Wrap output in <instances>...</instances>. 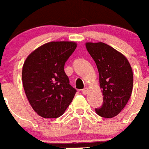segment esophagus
I'll use <instances>...</instances> for the list:
<instances>
[{"label": "esophagus", "mask_w": 149, "mask_h": 149, "mask_svg": "<svg viewBox=\"0 0 149 149\" xmlns=\"http://www.w3.org/2000/svg\"><path fill=\"white\" fill-rule=\"evenodd\" d=\"M88 91H89V89L88 88H84V90H82V93H83V94H84V95L87 94Z\"/></svg>", "instance_id": "esophagus-1"}]
</instances>
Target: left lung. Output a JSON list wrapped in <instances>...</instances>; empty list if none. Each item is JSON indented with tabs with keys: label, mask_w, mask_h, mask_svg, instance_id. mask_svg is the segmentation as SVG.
I'll return each mask as SVG.
<instances>
[{
	"label": "left lung",
	"mask_w": 149,
	"mask_h": 149,
	"mask_svg": "<svg viewBox=\"0 0 149 149\" xmlns=\"http://www.w3.org/2000/svg\"><path fill=\"white\" fill-rule=\"evenodd\" d=\"M85 44L97 66L103 95V104L95 111L102 118H114L123 110L131 96V65L125 56L105 43L87 42Z\"/></svg>",
	"instance_id": "8db88e82"
}]
</instances>
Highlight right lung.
Returning <instances> with one entry per match:
<instances>
[{
	"mask_svg": "<svg viewBox=\"0 0 149 149\" xmlns=\"http://www.w3.org/2000/svg\"><path fill=\"white\" fill-rule=\"evenodd\" d=\"M76 47L74 41L48 42L31 52L24 62V90L39 116L60 117L73 100L76 90L69 84L64 65Z\"/></svg>",
	"mask_w": 149,
	"mask_h": 149,
	"instance_id": "obj_1",
	"label": "right lung"
}]
</instances>
